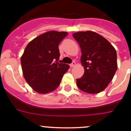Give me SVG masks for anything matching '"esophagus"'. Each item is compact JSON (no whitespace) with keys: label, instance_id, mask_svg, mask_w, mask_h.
Returning <instances> with one entry per match:
<instances>
[{"label":"esophagus","instance_id":"34e87169","mask_svg":"<svg viewBox=\"0 0 131 131\" xmlns=\"http://www.w3.org/2000/svg\"><path fill=\"white\" fill-rule=\"evenodd\" d=\"M75 64H76L75 62H73L72 63H71V64L69 65V66H70V67H71V68H73V67H74V66H75Z\"/></svg>","mask_w":131,"mask_h":131}]
</instances>
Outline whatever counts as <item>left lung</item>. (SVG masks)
<instances>
[{"instance_id": "1", "label": "left lung", "mask_w": 131, "mask_h": 131, "mask_svg": "<svg viewBox=\"0 0 131 131\" xmlns=\"http://www.w3.org/2000/svg\"><path fill=\"white\" fill-rule=\"evenodd\" d=\"M73 37L81 48V62L84 68L83 77L77 79V86L86 93H99L116 72V50L107 39L93 31L77 32Z\"/></svg>"}]
</instances>
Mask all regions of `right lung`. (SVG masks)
Returning a JSON list of instances; mask_svg holds the SVG:
<instances>
[{
    "label": "right lung",
    "instance_id": "1",
    "mask_svg": "<svg viewBox=\"0 0 131 131\" xmlns=\"http://www.w3.org/2000/svg\"><path fill=\"white\" fill-rule=\"evenodd\" d=\"M68 34L48 31L31 40L25 48L21 58L23 74L36 92L46 94L54 91L69 68L68 64L58 62V45Z\"/></svg>",
    "mask_w": 131,
    "mask_h": 131
}]
</instances>
